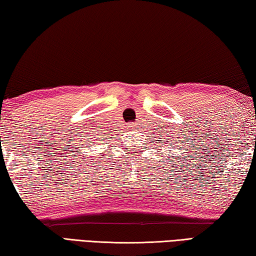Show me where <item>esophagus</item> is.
Here are the masks:
<instances>
[{
    "label": "esophagus",
    "instance_id": "1",
    "mask_svg": "<svg viewBox=\"0 0 256 256\" xmlns=\"http://www.w3.org/2000/svg\"><path fill=\"white\" fill-rule=\"evenodd\" d=\"M134 126V124L133 123H130V124H128V128H133Z\"/></svg>",
    "mask_w": 256,
    "mask_h": 256
}]
</instances>
